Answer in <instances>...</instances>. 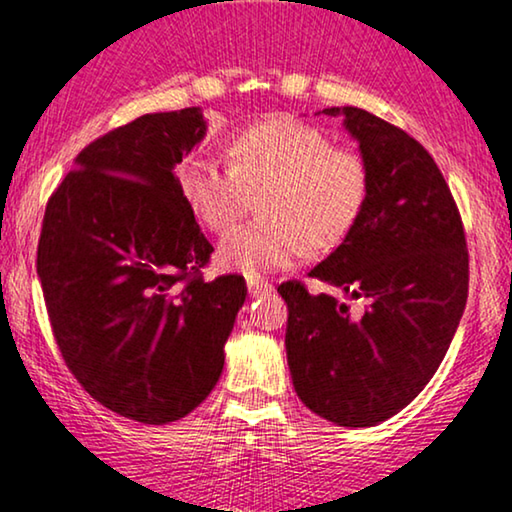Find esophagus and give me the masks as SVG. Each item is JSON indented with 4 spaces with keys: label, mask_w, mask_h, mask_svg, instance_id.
Listing matches in <instances>:
<instances>
[{
    "label": "esophagus",
    "mask_w": 512,
    "mask_h": 512,
    "mask_svg": "<svg viewBox=\"0 0 512 512\" xmlns=\"http://www.w3.org/2000/svg\"><path fill=\"white\" fill-rule=\"evenodd\" d=\"M274 292V285L262 281V278H248V295L250 297H264Z\"/></svg>",
    "instance_id": "obj_1"
}]
</instances>
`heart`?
<instances>
[{
  "mask_svg": "<svg viewBox=\"0 0 512 512\" xmlns=\"http://www.w3.org/2000/svg\"><path fill=\"white\" fill-rule=\"evenodd\" d=\"M227 168L189 156L177 168V187L196 220L227 234L257 194L260 220L224 238L217 264L250 278L274 274L306 252L342 243L363 213L370 170L353 149L332 147L316 126L271 117L231 135Z\"/></svg>",
  "mask_w": 512,
  "mask_h": 512,
  "instance_id": "1",
  "label": "heart"
}]
</instances>
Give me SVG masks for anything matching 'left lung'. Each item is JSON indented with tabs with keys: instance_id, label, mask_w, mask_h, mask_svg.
I'll return each mask as SVG.
<instances>
[{
	"instance_id": "obj_1",
	"label": "left lung",
	"mask_w": 512,
	"mask_h": 512,
	"mask_svg": "<svg viewBox=\"0 0 512 512\" xmlns=\"http://www.w3.org/2000/svg\"><path fill=\"white\" fill-rule=\"evenodd\" d=\"M342 117L370 170L358 222L311 269L365 299L356 316L337 297L283 283L285 351L299 400L337 426L365 428L412 403L452 344L468 297L463 224L433 156L405 131L358 107Z\"/></svg>"
}]
</instances>
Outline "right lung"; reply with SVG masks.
I'll return each instance as SVG.
<instances>
[{
  "label": "right lung",
  "mask_w": 512,
  "mask_h": 512,
  "mask_svg": "<svg viewBox=\"0 0 512 512\" xmlns=\"http://www.w3.org/2000/svg\"><path fill=\"white\" fill-rule=\"evenodd\" d=\"M206 131L201 107L114 128L81 149L46 206L37 274L60 353L100 405L140 424L208 398L248 295L241 276H199L213 245L175 166Z\"/></svg>",
  "instance_id": "add662e5"
}]
</instances>
